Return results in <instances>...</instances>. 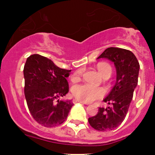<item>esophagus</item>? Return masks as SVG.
I'll list each match as a JSON object with an SVG mask.
<instances>
[{"instance_id":"esophagus-1","label":"esophagus","mask_w":155,"mask_h":155,"mask_svg":"<svg viewBox=\"0 0 155 155\" xmlns=\"http://www.w3.org/2000/svg\"><path fill=\"white\" fill-rule=\"evenodd\" d=\"M73 104H76V103H81V104H86V105H87V103L86 102H84V101H79V100L76 99V98H75V99L73 100Z\"/></svg>"}]
</instances>
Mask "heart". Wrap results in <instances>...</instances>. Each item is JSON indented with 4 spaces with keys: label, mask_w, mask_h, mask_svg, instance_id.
<instances>
[{
    "label": "heart",
    "mask_w": 155,
    "mask_h": 155,
    "mask_svg": "<svg viewBox=\"0 0 155 155\" xmlns=\"http://www.w3.org/2000/svg\"><path fill=\"white\" fill-rule=\"evenodd\" d=\"M98 71L103 77L110 76L112 74V67L107 62H101L97 66ZM82 74V70H79L71 76L73 82L79 80ZM72 93L76 98L84 102H93L96 100L101 99L105 94L104 89L100 87H94L87 84L75 85L72 88Z\"/></svg>",
    "instance_id": "b5f03b06"
}]
</instances>
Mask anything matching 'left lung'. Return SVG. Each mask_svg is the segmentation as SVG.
<instances>
[{
    "label": "left lung",
    "mask_w": 155,
    "mask_h": 155,
    "mask_svg": "<svg viewBox=\"0 0 155 155\" xmlns=\"http://www.w3.org/2000/svg\"><path fill=\"white\" fill-rule=\"evenodd\" d=\"M99 58L112 61L116 68V82L109 95L104 100L111 107H100L96 115L88 118L90 125L99 131L112 130L125 118L134 91L138 83L140 64L134 53L124 48L109 47Z\"/></svg>",
    "instance_id": "left-lung-1"
}]
</instances>
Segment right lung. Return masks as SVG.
<instances>
[{
	"label": "right lung",
	"instance_id": "add662e5",
	"mask_svg": "<svg viewBox=\"0 0 155 155\" xmlns=\"http://www.w3.org/2000/svg\"><path fill=\"white\" fill-rule=\"evenodd\" d=\"M71 70L56 66L38 54L30 55L24 67L25 96L34 119L46 127L61 124L73 104L59 101L69 91L67 78Z\"/></svg>",
	"mask_w": 155,
	"mask_h": 155
}]
</instances>
